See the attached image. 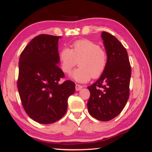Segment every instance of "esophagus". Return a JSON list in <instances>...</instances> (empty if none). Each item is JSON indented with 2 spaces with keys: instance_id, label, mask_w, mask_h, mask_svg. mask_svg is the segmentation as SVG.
Returning a JSON list of instances; mask_svg holds the SVG:
<instances>
[{
  "instance_id": "34e87169",
  "label": "esophagus",
  "mask_w": 152,
  "mask_h": 152,
  "mask_svg": "<svg viewBox=\"0 0 152 152\" xmlns=\"http://www.w3.org/2000/svg\"><path fill=\"white\" fill-rule=\"evenodd\" d=\"M75 88H76V90H77V91H79V90H80L83 88V86L80 85H78V84H76Z\"/></svg>"
}]
</instances>
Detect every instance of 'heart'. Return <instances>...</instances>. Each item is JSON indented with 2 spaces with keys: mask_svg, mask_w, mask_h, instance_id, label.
Listing matches in <instances>:
<instances>
[{
  "mask_svg": "<svg viewBox=\"0 0 152 152\" xmlns=\"http://www.w3.org/2000/svg\"><path fill=\"white\" fill-rule=\"evenodd\" d=\"M59 59L61 69L66 74L79 62L80 66L70 74L73 80L79 83H86L92 77L100 76L107 65L106 52L98 44L86 39L74 41L70 49L62 48Z\"/></svg>",
  "mask_w": 152,
  "mask_h": 152,
  "instance_id": "heart-1",
  "label": "heart"
}]
</instances>
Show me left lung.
I'll list each match as a JSON object with an SVG mask.
<instances>
[{
    "label": "left lung",
    "mask_w": 152,
    "mask_h": 152,
    "mask_svg": "<svg viewBox=\"0 0 152 152\" xmlns=\"http://www.w3.org/2000/svg\"><path fill=\"white\" fill-rule=\"evenodd\" d=\"M101 37L107 55V65L100 78L88 86L89 114L108 121L121 112L129 98L131 68L127 51L116 37L103 31Z\"/></svg>",
    "instance_id": "8db88e82"
}]
</instances>
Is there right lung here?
<instances>
[{"instance_id":"1","label":"right lung","mask_w":152,"mask_h":152,"mask_svg":"<svg viewBox=\"0 0 152 152\" xmlns=\"http://www.w3.org/2000/svg\"><path fill=\"white\" fill-rule=\"evenodd\" d=\"M61 36L41 34L34 38L21 54L17 88L28 116L42 124L57 121L66 114L67 101L75 92V83H59L64 72L59 63Z\"/></svg>"}]
</instances>
